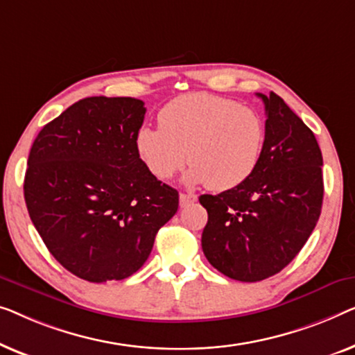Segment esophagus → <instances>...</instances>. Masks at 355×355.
<instances>
[{
	"label": "esophagus",
	"mask_w": 355,
	"mask_h": 355,
	"mask_svg": "<svg viewBox=\"0 0 355 355\" xmlns=\"http://www.w3.org/2000/svg\"><path fill=\"white\" fill-rule=\"evenodd\" d=\"M198 201V198L194 196V194H184L182 193L180 194V207H187V206H191Z\"/></svg>",
	"instance_id": "obj_1"
}]
</instances>
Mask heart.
<instances>
[{
  "mask_svg": "<svg viewBox=\"0 0 355 355\" xmlns=\"http://www.w3.org/2000/svg\"><path fill=\"white\" fill-rule=\"evenodd\" d=\"M159 125H143L135 135L139 159L159 180L172 178L188 159L187 183L228 191L246 182L262 159L266 122L234 99L183 94L161 109Z\"/></svg>",
  "mask_w": 355,
  "mask_h": 355,
  "instance_id": "b5f03b06",
  "label": "heart"
}]
</instances>
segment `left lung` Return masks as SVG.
Returning <instances> with one entry per match:
<instances>
[{
	"mask_svg": "<svg viewBox=\"0 0 355 355\" xmlns=\"http://www.w3.org/2000/svg\"><path fill=\"white\" fill-rule=\"evenodd\" d=\"M266 104V144L256 172L238 188L202 194L207 211L204 256L238 282L282 272L311 236L322 212V151L312 130L282 98L257 93Z\"/></svg>",
	"mask_w": 355,
	"mask_h": 355,
	"instance_id": "8db88e82",
	"label": "left lung"
}]
</instances>
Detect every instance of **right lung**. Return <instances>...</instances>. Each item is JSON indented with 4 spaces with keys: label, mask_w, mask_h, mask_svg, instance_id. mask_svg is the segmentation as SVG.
I'll return each mask as SVG.
<instances>
[{
    "label": "right lung",
    "mask_w": 355,
    "mask_h": 355,
    "mask_svg": "<svg viewBox=\"0 0 355 355\" xmlns=\"http://www.w3.org/2000/svg\"><path fill=\"white\" fill-rule=\"evenodd\" d=\"M144 114L141 99H80L30 149L28 216L54 259L87 282L139 270L178 209L177 189L154 177L135 148Z\"/></svg>",
    "instance_id": "obj_1"
}]
</instances>
